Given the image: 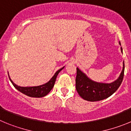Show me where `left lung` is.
I'll return each instance as SVG.
<instances>
[{"instance_id": "left-lung-1", "label": "left lung", "mask_w": 131, "mask_h": 131, "mask_svg": "<svg viewBox=\"0 0 131 131\" xmlns=\"http://www.w3.org/2000/svg\"><path fill=\"white\" fill-rule=\"evenodd\" d=\"M119 45L121 42L119 41ZM121 52L123 49L121 47ZM125 64L123 62V69L119 76L115 81L110 83L94 81L86 74L77 68L76 90L83 99L89 102H96L104 100L112 96L118 89L123 81L124 76Z\"/></svg>"}]
</instances>
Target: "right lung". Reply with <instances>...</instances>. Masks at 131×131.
<instances>
[{"instance_id":"1","label":"right lung","mask_w":131,"mask_h":131,"mask_svg":"<svg viewBox=\"0 0 131 131\" xmlns=\"http://www.w3.org/2000/svg\"><path fill=\"white\" fill-rule=\"evenodd\" d=\"M65 67V66H64ZM64 67H63L61 69H58L56 72L54 73V75H53V77H52L50 79L49 81H48L47 83H45L43 84H41V85H39V86H20L17 85L16 84H15L12 79H10V76L8 77L10 79V81L12 83V84L14 85L15 88H16L18 91H19V92H21V93L24 94L25 95L28 96L29 97H33V98H42V97L45 96H47L50 91H51L52 88L54 87V83H55L56 79V77H57L59 73L62 71V69L64 68Z\"/></svg>"}]
</instances>
